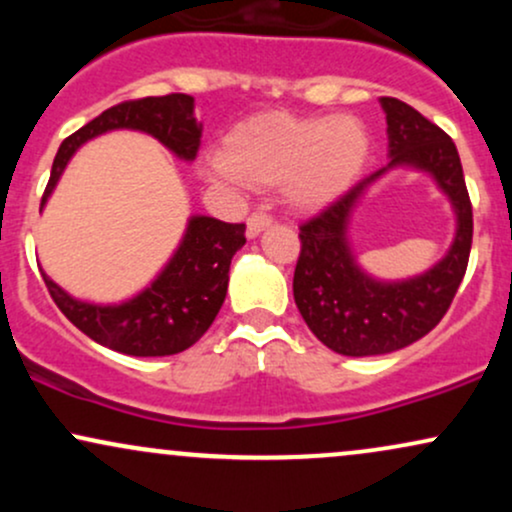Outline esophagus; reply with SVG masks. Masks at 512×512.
Wrapping results in <instances>:
<instances>
[{"instance_id": "1", "label": "esophagus", "mask_w": 512, "mask_h": 512, "mask_svg": "<svg viewBox=\"0 0 512 512\" xmlns=\"http://www.w3.org/2000/svg\"><path fill=\"white\" fill-rule=\"evenodd\" d=\"M272 223V216L264 214V211H252V214L248 216V236L255 238L257 233H262L264 228Z\"/></svg>"}]
</instances>
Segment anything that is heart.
I'll list each match as a JSON object with an SVG mask.
<instances>
[{
	"label": "heart",
	"mask_w": 512,
	"mask_h": 512,
	"mask_svg": "<svg viewBox=\"0 0 512 512\" xmlns=\"http://www.w3.org/2000/svg\"><path fill=\"white\" fill-rule=\"evenodd\" d=\"M368 151V127L358 117L269 113L233 129L209 168L252 187L284 182L296 207L317 209L349 190Z\"/></svg>",
	"instance_id": "b5f03b06"
}]
</instances>
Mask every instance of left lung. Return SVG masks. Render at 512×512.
<instances>
[{
  "instance_id": "left-lung-1",
  "label": "left lung",
  "mask_w": 512,
  "mask_h": 512,
  "mask_svg": "<svg viewBox=\"0 0 512 512\" xmlns=\"http://www.w3.org/2000/svg\"><path fill=\"white\" fill-rule=\"evenodd\" d=\"M380 103L390 134L392 158L387 167L428 169L456 207L458 236L449 255L416 280L383 285L363 275L345 245V223L360 192L386 168L356 182L320 214L301 223L293 298L310 332L344 356L390 354L431 332L448 313L472 250V202L455 142L411 105L387 96Z\"/></svg>"
}]
</instances>
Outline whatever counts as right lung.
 <instances>
[{
    "label": "right lung",
    "instance_id": "1",
    "mask_svg": "<svg viewBox=\"0 0 512 512\" xmlns=\"http://www.w3.org/2000/svg\"><path fill=\"white\" fill-rule=\"evenodd\" d=\"M122 127L151 134L185 161L197 156L202 137V127L195 120V98L187 93L117 103L64 139L52 163L43 204L81 144ZM243 245L245 223L195 216L161 276L122 305L81 303L64 293L45 272L43 281L64 317L93 342L127 356H173L199 342L216 320L226 298L231 260Z\"/></svg>",
    "mask_w": 512,
    "mask_h": 512
}]
</instances>
